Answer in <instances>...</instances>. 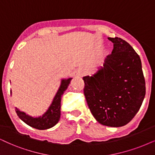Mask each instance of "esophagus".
Returning <instances> with one entry per match:
<instances>
[{
	"mask_svg": "<svg viewBox=\"0 0 155 155\" xmlns=\"http://www.w3.org/2000/svg\"><path fill=\"white\" fill-rule=\"evenodd\" d=\"M85 74H86L85 69H84V68H79V69L78 70V71H77V75L79 76H84Z\"/></svg>",
	"mask_w": 155,
	"mask_h": 155,
	"instance_id": "esophagus-1",
	"label": "esophagus"
}]
</instances>
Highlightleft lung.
<instances>
[{
	"label": "left lung",
	"mask_w": 155,
	"mask_h": 155,
	"mask_svg": "<svg viewBox=\"0 0 155 155\" xmlns=\"http://www.w3.org/2000/svg\"><path fill=\"white\" fill-rule=\"evenodd\" d=\"M114 44L104 66L92 76H84V94L98 122L119 127L128 124L140 110L146 93L140 56L122 38Z\"/></svg>",
	"instance_id": "left-lung-1"
}]
</instances>
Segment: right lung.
<instances>
[{"label":"right lung","instance_id":"add662e5","mask_svg":"<svg viewBox=\"0 0 155 155\" xmlns=\"http://www.w3.org/2000/svg\"><path fill=\"white\" fill-rule=\"evenodd\" d=\"M71 80V78L62 80L59 89L55 96L51 105L42 117L34 118V117L28 116L24 112L20 111L16 109L15 111H16L17 115L21 120L24 121L25 124L31 127L37 129V130H43L51 128L54 125L57 124L61 116V99L64 92L67 89Z\"/></svg>","mask_w":155,"mask_h":155}]
</instances>
